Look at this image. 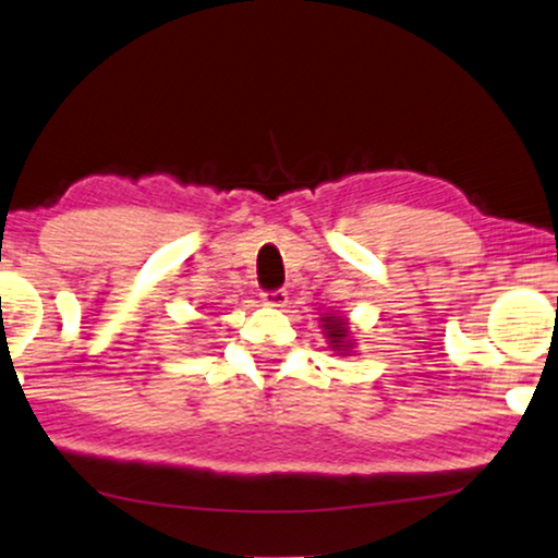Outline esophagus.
I'll return each instance as SVG.
<instances>
[{
	"mask_svg": "<svg viewBox=\"0 0 558 558\" xmlns=\"http://www.w3.org/2000/svg\"><path fill=\"white\" fill-rule=\"evenodd\" d=\"M260 298H263V305H270V308H286L288 305V293L282 288L265 290Z\"/></svg>",
	"mask_w": 558,
	"mask_h": 558,
	"instance_id": "obj_1",
	"label": "esophagus"
}]
</instances>
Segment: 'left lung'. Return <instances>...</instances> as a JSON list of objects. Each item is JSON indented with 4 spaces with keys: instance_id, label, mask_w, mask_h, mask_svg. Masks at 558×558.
<instances>
[{
    "instance_id": "left-lung-1",
    "label": "left lung",
    "mask_w": 558,
    "mask_h": 558,
    "mask_svg": "<svg viewBox=\"0 0 558 558\" xmlns=\"http://www.w3.org/2000/svg\"><path fill=\"white\" fill-rule=\"evenodd\" d=\"M324 333L328 339V347L333 351H339V354H349L351 351V331H349V324L347 318L336 316V313H326L324 318Z\"/></svg>"
}]
</instances>
